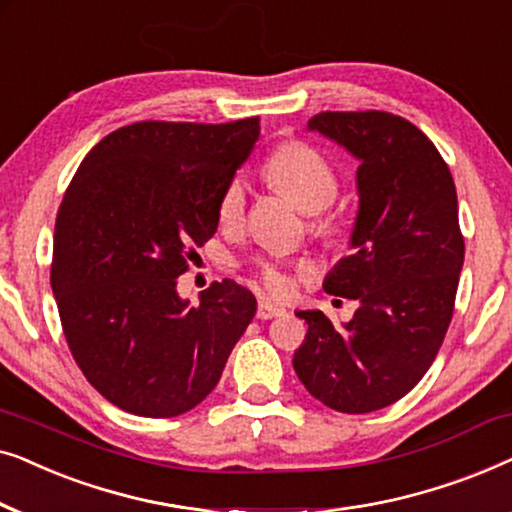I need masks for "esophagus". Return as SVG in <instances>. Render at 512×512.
<instances>
[{
  "label": "esophagus",
  "mask_w": 512,
  "mask_h": 512,
  "mask_svg": "<svg viewBox=\"0 0 512 512\" xmlns=\"http://www.w3.org/2000/svg\"><path fill=\"white\" fill-rule=\"evenodd\" d=\"M286 310L282 305H272L270 300H265V298H261L258 300V310H256V317L258 319H272V317H282Z\"/></svg>",
  "instance_id": "1"
}]
</instances>
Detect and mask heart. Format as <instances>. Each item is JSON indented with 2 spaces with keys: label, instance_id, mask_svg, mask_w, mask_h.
<instances>
[{
  "label": "heart",
  "instance_id": "1",
  "mask_svg": "<svg viewBox=\"0 0 512 512\" xmlns=\"http://www.w3.org/2000/svg\"><path fill=\"white\" fill-rule=\"evenodd\" d=\"M265 179L298 209H303L307 214L319 212L317 219L312 221L314 233L319 237L335 240V237L342 235V230H345L342 216L321 212L338 195V172H335L331 160L321 156L317 149L300 142L284 144L265 163ZM244 212H247V181L235 177L223 188L216 214H219V223L223 228H237L244 221ZM305 268L307 265H300V270ZM256 277L275 296H284L291 289L289 272L282 263L256 261Z\"/></svg>",
  "mask_w": 512,
  "mask_h": 512
}]
</instances>
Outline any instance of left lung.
<instances>
[{
	"mask_svg": "<svg viewBox=\"0 0 512 512\" xmlns=\"http://www.w3.org/2000/svg\"><path fill=\"white\" fill-rule=\"evenodd\" d=\"M307 130L359 160L352 254L324 279L359 303L342 326L300 310L293 354L305 389L328 408L363 415L403 398L431 368L452 321L464 237L450 167L422 130L387 111H324Z\"/></svg>",
	"mask_w": 512,
	"mask_h": 512,
	"instance_id": "1",
	"label": "left lung"
}]
</instances>
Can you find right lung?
Returning a JSON list of instances; mask_svg holds the SVG:
<instances>
[{
	"mask_svg": "<svg viewBox=\"0 0 512 512\" xmlns=\"http://www.w3.org/2000/svg\"><path fill=\"white\" fill-rule=\"evenodd\" d=\"M258 118L142 121L95 144L55 219L51 286L86 380L125 412L177 417L205 401L256 298L233 279L191 305L188 258L219 226V198L254 149Z\"/></svg>",
	"mask_w": 512,
	"mask_h": 512,
	"instance_id": "add662e5",
	"label": "right lung"
}]
</instances>
